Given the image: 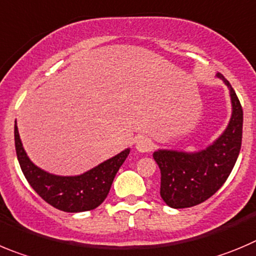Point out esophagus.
Returning a JSON list of instances; mask_svg holds the SVG:
<instances>
[{
    "mask_svg": "<svg viewBox=\"0 0 256 256\" xmlns=\"http://www.w3.org/2000/svg\"><path fill=\"white\" fill-rule=\"evenodd\" d=\"M135 148L139 152H148L152 149V140L142 136V138H138L135 142Z\"/></svg>",
    "mask_w": 256,
    "mask_h": 256,
    "instance_id": "34e87169",
    "label": "esophagus"
}]
</instances>
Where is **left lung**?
<instances>
[{
  "instance_id": "8db88e82",
  "label": "left lung",
  "mask_w": 256,
  "mask_h": 256,
  "mask_svg": "<svg viewBox=\"0 0 256 256\" xmlns=\"http://www.w3.org/2000/svg\"><path fill=\"white\" fill-rule=\"evenodd\" d=\"M216 77L228 88L231 117L224 132L196 152L158 149L152 158L160 169V196L172 208L200 204L214 196L230 176L242 139V108L235 90L222 74Z\"/></svg>"
}]
</instances>
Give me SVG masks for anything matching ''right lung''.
Returning <instances> with one entry per match:
<instances>
[{"mask_svg":"<svg viewBox=\"0 0 256 256\" xmlns=\"http://www.w3.org/2000/svg\"><path fill=\"white\" fill-rule=\"evenodd\" d=\"M15 146L21 170L28 184L45 202L64 212H84L98 207L106 200L114 176L130 154L128 148L82 174L56 176L30 160L22 146L16 121Z\"/></svg>","mask_w":256,"mask_h":256,"instance_id":"obj_1","label":"right lung"}]
</instances>
